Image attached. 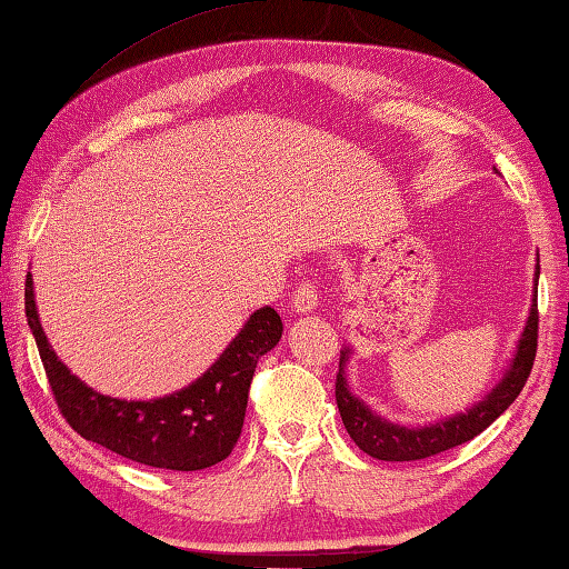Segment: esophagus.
Here are the masks:
<instances>
[{
	"mask_svg": "<svg viewBox=\"0 0 569 569\" xmlns=\"http://www.w3.org/2000/svg\"><path fill=\"white\" fill-rule=\"evenodd\" d=\"M320 301V291L313 281H303L293 291V311L296 313H311Z\"/></svg>",
	"mask_w": 569,
	"mask_h": 569,
	"instance_id": "obj_1",
	"label": "esophagus"
}]
</instances>
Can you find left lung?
<instances>
[{
    "instance_id": "left-lung-1",
    "label": "left lung",
    "mask_w": 569,
    "mask_h": 569,
    "mask_svg": "<svg viewBox=\"0 0 569 569\" xmlns=\"http://www.w3.org/2000/svg\"><path fill=\"white\" fill-rule=\"evenodd\" d=\"M537 276H540V266H537L535 271V288H537ZM537 323H540V316H537V291H535L530 318L528 323H525V330L518 340V350H515L512 363L508 370H505L500 383L495 386L480 402H475L470 410L458 412V416L446 418V420L430 422V426H422V428H406V426H398V422H390L386 418L376 416L363 400H358L353 392H350L348 380H346V360L350 356V348L340 350V363H338V376H336V402H338L340 418H343L348 436L353 438L356 446L363 452H368L370 458L388 460V462H410V460L432 458L438 456V452L458 448L462 442L480 436L490 422L498 420L502 412L512 406V400L520 396V390L525 388V383H528V376L537 353Z\"/></svg>"
}]
</instances>
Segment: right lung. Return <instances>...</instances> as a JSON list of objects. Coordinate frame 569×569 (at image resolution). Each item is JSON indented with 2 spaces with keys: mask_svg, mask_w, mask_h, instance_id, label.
<instances>
[{
  "mask_svg": "<svg viewBox=\"0 0 569 569\" xmlns=\"http://www.w3.org/2000/svg\"><path fill=\"white\" fill-rule=\"evenodd\" d=\"M27 320L61 416L81 438L121 458L163 470H203L231 456L241 438L258 358L281 340L283 323L271 306L246 320L219 360L171 396L121 400L101 396L61 363L39 323L32 273L24 283Z\"/></svg>",
  "mask_w": 569,
  "mask_h": 569,
  "instance_id": "1",
  "label": "right lung"
}]
</instances>
